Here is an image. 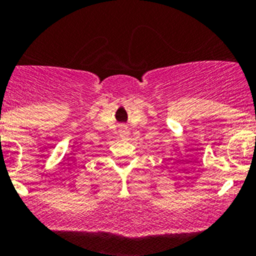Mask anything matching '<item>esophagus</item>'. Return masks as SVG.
I'll use <instances>...</instances> for the list:
<instances>
[{"instance_id": "34e87169", "label": "esophagus", "mask_w": 256, "mask_h": 256, "mask_svg": "<svg viewBox=\"0 0 256 256\" xmlns=\"http://www.w3.org/2000/svg\"><path fill=\"white\" fill-rule=\"evenodd\" d=\"M119 136H120L122 138H128L130 137V130H128V128L124 124L119 126Z\"/></svg>"}]
</instances>
